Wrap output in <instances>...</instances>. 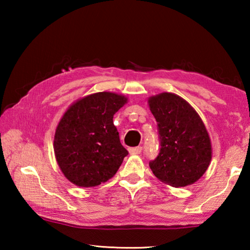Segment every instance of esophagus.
Wrapping results in <instances>:
<instances>
[{
  "label": "esophagus",
  "mask_w": 250,
  "mask_h": 250,
  "mask_svg": "<svg viewBox=\"0 0 250 250\" xmlns=\"http://www.w3.org/2000/svg\"><path fill=\"white\" fill-rule=\"evenodd\" d=\"M142 151V146H134V147H130L129 152L131 154H140Z\"/></svg>",
  "instance_id": "34e87169"
}]
</instances>
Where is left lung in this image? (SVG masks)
Returning a JSON list of instances; mask_svg holds the SVG:
<instances>
[{
  "label": "left lung",
  "instance_id": "1",
  "mask_svg": "<svg viewBox=\"0 0 250 250\" xmlns=\"http://www.w3.org/2000/svg\"><path fill=\"white\" fill-rule=\"evenodd\" d=\"M158 122L160 152L149 163L153 174L173 188L195 183L206 172L211 145L204 124L188 101L175 94L162 92L149 98Z\"/></svg>",
  "mask_w": 250,
  "mask_h": 250
}]
</instances>
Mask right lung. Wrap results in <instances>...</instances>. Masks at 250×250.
<instances>
[{
	"mask_svg": "<svg viewBox=\"0 0 250 250\" xmlns=\"http://www.w3.org/2000/svg\"><path fill=\"white\" fill-rule=\"evenodd\" d=\"M125 96L96 92L76 101L56 128L54 151L66 179L82 188L104 183L116 174L125 156L113 115L126 103Z\"/></svg>",
	"mask_w": 250,
	"mask_h": 250,
	"instance_id": "obj_1",
	"label": "right lung"
}]
</instances>
